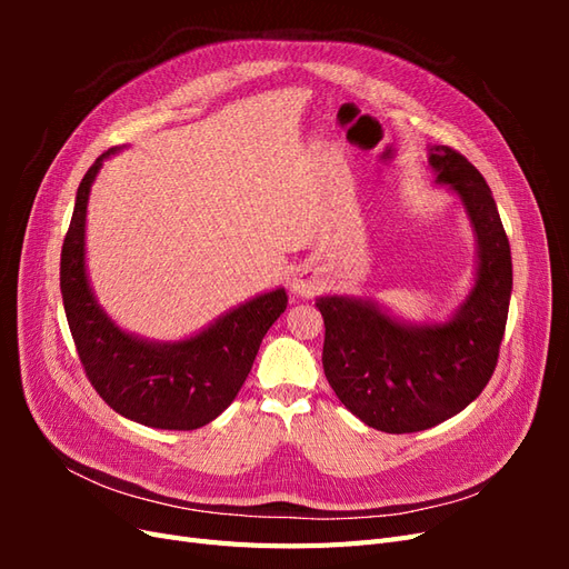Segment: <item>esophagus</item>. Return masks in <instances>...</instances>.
I'll use <instances>...</instances> for the list:
<instances>
[{
    "label": "esophagus",
    "instance_id": "esophagus-1",
    "mask_svg": "<svg viewBox=\"0 0 569 569\" xmlns=\"http://www.w3.org/2000/svg\"><path fill=\"white\" fill-rule=\"evenodd\" d=\"M320 287H322L320 274L311 268H301L295 272V278H291V291H295V295L301 299L318 295Z\"/></svg>",
    "mask_w": 569,
    "mask_h": 569
}]
</instances>
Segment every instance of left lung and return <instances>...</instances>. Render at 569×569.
Returning a JSON list of instances; mask_svg holds the SVG:
<instances>
[{
	"label": "left lung",
	"instance_id": "8db88e82",
	"mask_svg": "<svg viewBox=\"0 0 569 569\" xmlns=\"http://www.w3.org/2000/svg\"><path fill=\"white\" fill-rule=\"evenodd\" d=\"M429 168L462 203L475 234L472 287L443 320L410 322L370 297L316 299L325 320L322 368L337 399L387 435H408L468 408L496 370L512 295L510 244L491 189L451 147H429Z\"/></svg>",
	"mask_w": 569,
	"mask_h": 569
}]
</instances>
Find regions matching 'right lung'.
Returning a JSON list of instances; mask_svg holds the SVG:
<instances>
[{
    "mask_svg": "<svg viewBox=\"0 0 569 569\" xmlns=\"http://www.w3.org/2000/svg\"><path fill=\"white\" fill-rule=\"evenodd\" d=\"M84 173L61 249V297L80 363L118 416L153 429H199L242 389L266 332L287 308L284 287L251 297L178 341L147 339L120 327L94 297L88 272V201L107 159Z\"/></svg>",
    "mask_w": 569,
    "mask_h": 569,
    "instance_id": "right-lung-1",
    "label": "right lung"
}]
</instances>
